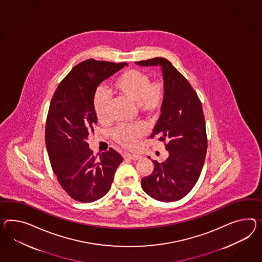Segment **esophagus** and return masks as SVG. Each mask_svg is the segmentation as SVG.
I'll list each match as a JSON object with an SVG mask.
<instances>
[{
  "label": "esophagus",
  "mask_w": 262,
  "mask_h": 262,
  "mask_svg": "<svg viewBox=\"0 0 262 262\" xmlns=\"http://www.w3.org/2000/svg\"><path fill=\"white\" fill-rule=\"evenodd\" d=\"M124 158L131 159V160H133V161H137V160H139V159L141 158V156H140V155L129 154V153H126V154H124Z\"/></svg>",
  "instance_id": "34e87169"
}]
</instances>
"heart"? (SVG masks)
<instances>
[{
    "instance_id": "obj_1",
    "label": "heart",
    "mask_w": 262,
    "mask_h": 262,
    "mask_svg": "<svg viewBox=\"0 0 262 262\" xmlns=\"http://www.w3.org/2000/svg\"><path fill=\"white\" fill-rule=\"evenodd\" d=\"M111 92L121 99L135 102L136 110L144 116L159 113L165 99L166 88L161 80L149 81V76L140 69H128L119 75L111 83ZM110 99L107 94L99 92L94 100V111L98 121L104 123L109 119ZM145 133L141 123L123 124L116 128L114 141L122 147L132 149Z\"/></svg>"
}]
</instances>
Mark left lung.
<instances>
[{
	"instance_id": "1",
	"label": "left lung",
	"mask_w": 262,
	"mask_h": 262,
	"mask_svg": "<svg viewBox=\"0 0 262 262\" xmlns=\"http://www.w3.org/2000/svg\"><path fill=\"white\" fill-rule=\"evenodd\" d=\"M136 63L161 66L166 88L161 117L150 138L159 136L169 157L161 163L152 160L154 170L141 180V187L154 200L176 202L193 189L205 161L207 135L202 102L186 78L166 59L157 57Z\"/></svg>"
}]
</instances>
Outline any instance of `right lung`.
Segmentation results:
<instances>
[{
  "instance_id": "right-lung-1",
  "label": "right lung",
  "mask_w": 262,
  "mask_h": 262,
  "mask_svg": "<svg viewBox=\"0 0 262 262\" xmlns=\"http://www.w3.org/2000/svg\"><path fill=\"white\" fill-rule=\"evenodd\" d=\"M127 66L94 59L77 64L60 81L50 102L46 145L61 188L75 201L92 202L107 194L122 157L113 148L94 157L86 142L94 131L96 89Z\"/></svg>"
}]
</instances>
